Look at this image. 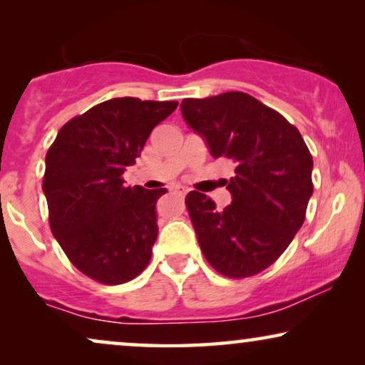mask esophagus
I'll list each match as a JSON object with an SVG mask.
<instances>
[{
  "instance_id": "34e87169",
  "label": "esophagus",
  "mask_w": 365,
  "mask_h": 365,
  "mask_svg": "<svg viewBox=\"0 0 365 365\" xmlns=\"http://www.w3.org/2000/svg\"><path fill=\"white\" fill-rule=\"evenodd\" d=\"M173 191L176 192V194H179V196H186V192H187V187L181 186V184H176V186L173 187Z\"/></svg>"
}]
</instances>
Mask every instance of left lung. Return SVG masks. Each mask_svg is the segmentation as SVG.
<instances>
[{
	"label": "left lung",
	"instance_id": "left-lung-1",
	"mask_svg": "<svg viewBox=\"0 0 365 365\" xmlns=\"http://www.w3.org/2000/svg\"><path fill=\"white\" fill-rule=\"evenodd\" d=\"M181 113L214 158L236 164L226 181L232 202L222 211L206 194L186 196L204 257L222 276L259 274L277 261L306 219L311 153L282 114L246 93L184 99Z\"/></svg>",
	"mask_w": 365,
	"mask_h": 365
}]
</instances>
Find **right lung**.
Returning <instances> with one entry per match:
<instances>
[{"label":"right lung","instance_id":"1","mask_svg":"<svg viewBox=\"0 0 365 365\" xmlns=\"http://www.w3.org/2000/svg\"><path fill=\"white\" fill-rule=\"evenodd\" d=\"M176 101L113 98L59 129L46 154L43 192L53 236L69 261L103 284H123L146 269L158 237L164 187H126L149 134Z\"/></svg>","mask_w":365,"mask_h":365}]
</instances>
